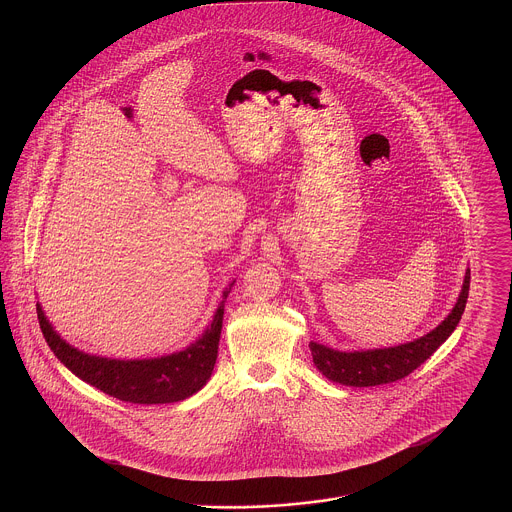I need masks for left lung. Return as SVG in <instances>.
<instances>
[{
  "mask_svg": "<svg viewBox=\"0 0 512 512\" xmlns=\"http://www.w3.org/2000/svg\"><path fill=\"white\" fill-rule=\"evenodd\" d=\"M468 290L470 270H466L464 274L463 290L459 293L453 311L432 332L418 340L401 343L395 347L349 353L311 341L309 347L313 363L328 380L353 388H368L401 380L409 376L414 368H418L426 359H430L439 345L453 334V330L463 317Z\"/></svg>",
  "mask_w": 512,
  "mask_h": 512,
  "instance_id": "left-lung-1",
  "label": "left lung"
}]
</instances>
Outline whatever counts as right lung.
Wrapping results in <instances>:
<instances>
[{"label":"right lung","instance_id":"1","mask_svg":"<svg viewBox=\"0 0 512 512\" xmlns=\"http://www.w3.org/2000/svg\"><path fill=\"white\" fill-rule=\"evenodd\" d=\"M230 288L222 293V299H226ZM36 313L51 351L82 382L126 403L161 405L176 403L194 395L211 378L219 353L224 301L220 303L213 322L207 326L203 336L184 351L157 359L130 361L107 359L78 351L53 330L40 303H36Z\"/></svg>","mask_w":512,"mask_h":512}]
</instances>
